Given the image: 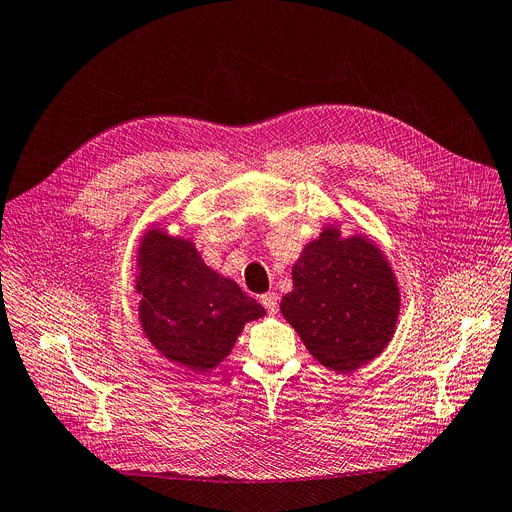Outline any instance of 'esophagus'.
<instances>
[{
	"instance_id": "1",
	"label": "esophagus",
	"mask_w": 512,
	"mask_h": 512,
	"mask_svg": "<svg viewBox=\"0 0 512 512\" xmlns=\"http://www.w3.org/2000/svg\"><path fill=\"white\" fill-rule=\"evenodd\" d=\"M260 303L268 309V313H277L279 311V301H277V295H274V293H264L260 297Z\"/></svg>"
}]
</instances>
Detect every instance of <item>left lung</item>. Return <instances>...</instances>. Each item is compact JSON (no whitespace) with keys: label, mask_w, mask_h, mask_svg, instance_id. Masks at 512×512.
I'll return each instance as SVG.
<instances>
[{"label":"left lung","mask_w":512,"mask_h":512,"mask_svg":"<svg viewBox=\"0 0 512 512\" xmlns=\"http://www.w3.org/2000/svg\"><path fill=\"white\" fill-rule=\"evenodd\" d=\"M285 320L320 365L352 373L379 357L396 332L400 289L385 254L365 235L336 225L309 242L293 266Z\"/></svg>","instance_id":"left-lung-1"}]
</instances>
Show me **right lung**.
Returning <instances> with one entry per match:
<instances>
[{"label": "right lung", "mask_w": 512, "mask_h": 512, "mask_svg": "<svg viewBox=\"0 0 512 512\" xmlns=\"http://www.w3.org/2000/svg\"><path fill=\"white\" fill-rule=\"evenodd\" d=\"M137 262L141 328L168 361L190 371L215 369L244 326L266 313L231 279L209 268L190 240L160 227L141 238Z\"/></svg>", "instance_id": "add662e5"}]
</instances>
